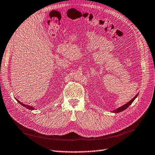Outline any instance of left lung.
I'll return each instance as SVG.
<instances>
[{
    "label": "left lung",
    "instance_id": "left-lung-1",
    "mask_svg": "<svg viewBox=\"0 0 155 155\" xmlns=\"http://www.w3.org/2000/svg\"><path fill=\"white\" fill-rule=\"evenodd\" d=\"M138 94H136L135 96H134V97L132 99V100L130 101L129 102H128V103H127L126 104H125L124 105H123V106H121V107H119L118 109H115V110H113L112 112L115 113H120V112H121V111H123V110H125L128 107L130 106V105L131 104H132V103H133L134 101L135 100V99L137 98V96H138Z\"/></svg>",
    "mask_w": 155,
    "mask_h": 155
}]
</instances>
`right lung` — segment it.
<instances>
[{
  "mask_svg": "<svg viewBox=\"0 0 155 155\" xmlns=\"http://www.w3.org/2000/svg\"><path fill=\"white\" fill-rule=\"evenodd\" d=\"M17 100V99H16ZM17 102H18V103H19V104H21L22 106H23L24 107H25V108H27V109H30V110H34V108L33 107H31V106H30V105H27V104H23V103H21V102H20L19 101H18V100H17Z\"/></svg>",
  "mask_w": 155,
  "mask_h": 155,
  "instance_id": "add662e5",
  "label": "right lung"
}]
</instances>
